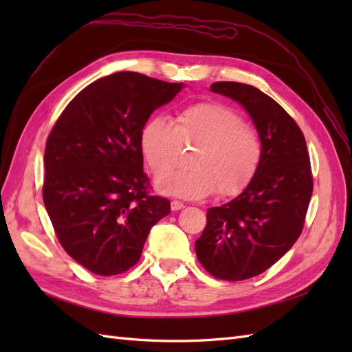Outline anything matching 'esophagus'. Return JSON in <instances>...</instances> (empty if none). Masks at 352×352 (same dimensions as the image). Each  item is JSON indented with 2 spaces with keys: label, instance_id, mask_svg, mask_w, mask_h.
I'll use <instances>...</instances> for the list:
<instances>
[{
  "label": "esophagus",
  "instance_id": "34e87169",
  "mask_svg": "<svg viewBox=\"0 0 352 352\" xmlns=\"http://www.w3.org/2000/svg\"><path fill=\"white\" fill-rule=\"evenodd\" d=\"M170 207H172L173 211H179V210L185 208V204H184V202H180V201H172V204H170Z\"/></svg>",
  "mask_w": 352,
  "mask_h": 352
}]
</instances>
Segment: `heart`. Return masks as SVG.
Instances as JSON below:
<instances>
[{
    "mask_svg": "<svg viewBox=\"0 0 352 352\" xmlns=\"http://www.w3.org/2000/svg\"><path fill=\"white\" fill-rule=\"evenodd\" d=\"M194 146L188 168L155 180L164 195L199 199L216 192L232 197L245 189L260 166L261 141L254 127L220 102H198L179 111L172 124L162 116L148 119L140 132V146L154 176L173 168L180 146Z\"/></svg>",
    "mask_w": 352,
    "mask_h": 352,
    "instance_id": "obj_1",
    "label": "heart"
}]
</instances>
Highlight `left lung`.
Instances as JSON below:
<instances>
[{
	"label": "left lung",
	"mask_w": 352,
	"mask_h": 352,
	"mask_svg": "<svg viewBox=\"0 0 352 352\" xmlns=\"http://www.w3.org/2000/svg\"><path fill=\"white\" fill-rule=\"evenodd\" d=\"M210 89L241 104L261 141L251 182L236 198L207 210V226L195 241L202 267L236 282L272 267L300 238L313 194L311 166L301 129L269 95L239 82H216Z\"/></svg>",
	"instance_id": "left-lung-1"
}]
</instances>
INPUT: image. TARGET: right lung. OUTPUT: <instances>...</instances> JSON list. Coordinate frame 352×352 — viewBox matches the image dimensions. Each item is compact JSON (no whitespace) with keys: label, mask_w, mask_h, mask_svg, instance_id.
<instances>
[{"label":"right lung","mask_w":352,"mask_h":352,"mask_svg":"<svg viewBox=\"0 0 352 352\" xmlns=\"http://www.w3.org/2000/svg\"><path fill=\"white\" fill-rule=\"evenodd\" d=\"M185 87L119 72L74 97L47 140L42 197L61 247L85 269L120 274L141 258L170 201L146 192L140 132Z\"/></svg>","instance_id":"obj_1"}]
</instances>
